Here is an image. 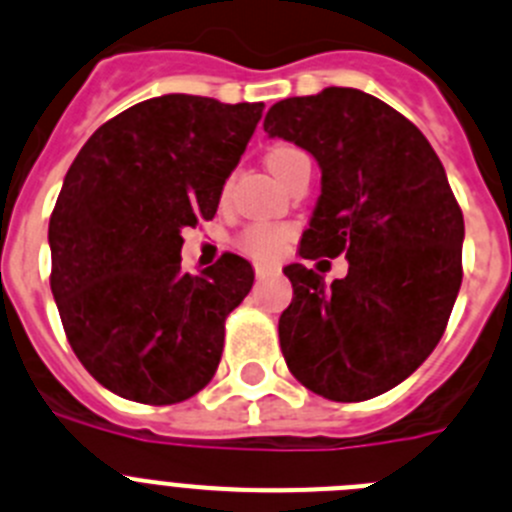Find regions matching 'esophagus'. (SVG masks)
Masks as SVG:
<instances>
[{"label": "esophagus", "instance_id": "esophagus-1", "mask_svg": "<svg viewBox=\"0 0 512 512\" xmlns=\"http://www.w3.org/2000/svg\"><path fill=\"white\" fill-rule=\"evenodd\" d=\"M267 275H272L270 267H262V265H257V267H255V278H257V280H265Z\"/></svg>", "mask_w": 512, "mask_h": 512}]
</instances>
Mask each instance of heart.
<instances>
[{
	"mask_svg": "<svg viewBox=\"0 0 512 512\" xmlns=\"http://www.w3.org/2000/svg\"><path fill=\"white\" fill-rule=\"evenodd\" d=\"M303 159H308V156H305L300 148L288 146V143H280V146L270 148V154H267L265 161H267V169L278 176V179H283L285 171ZM288 240H290V229L272 227V224H255V227L242 232L240 247L247 252V255L255 257V260L272 262L283 255Z\"/></svg>",
	"mask_w": 512,
	"mask_h": 512,
	"instance_id": "1",
	"label": "heart"
}]
</instances>
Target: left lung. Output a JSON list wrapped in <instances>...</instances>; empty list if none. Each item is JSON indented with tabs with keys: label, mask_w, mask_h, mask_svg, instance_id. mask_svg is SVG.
Masks as SVG:
<instances>
[{
	"label": "left lung",
	"mask_w": 512,
	"mask_h": 512,
	"mask_svg": "<svg viewBox=\"0 0 512 512\" xmlns=\"http://www.w3.org/2000/svg\"><path fill=\"white\" fill-rule=\"evenodd\" d=\"M265 131L321 166L300 257L348 260L331 285L300 262L283 270L293 283L278 323L285 364L326 399H374L412 376L447 328L462 285L460 204L422 131L364 90L280 100Z\"/></svg>",
	"instance_id": "1"
}]
</instances>
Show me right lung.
Wrapping results in <instances>:
<instances>
[{
	"mask_svg": "<svg viewBox=\"0 0 512 512\" xmlns=\"http://www.w3.org/2000/svg\"><path fill=\"white\" fill-rule=\"evenodd\" d=\"M262 103L171 93L88 138L50 217L60 321L98 384L138 404H179L212 381L224 321L255 283L240 255L181 272L186 227L212 219Z\"/></svg>",
	"mask_w": 512,
	"mask_h": 512,
	"instance_id": "1",
	"label": "right lung"
}]
</instances>
